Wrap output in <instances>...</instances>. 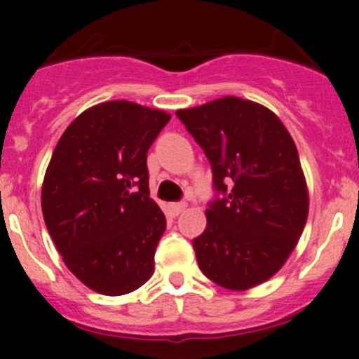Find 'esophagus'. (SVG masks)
<instances>
[{"mask_svg":"<svg viewBox=\"0 0 359 359\" xmlns=\"http://www.w3.org/2000/svg\"><path fill=\"white\" fill-rule=\"evenodd\" d=\"M184 210H186V203H172V205H170V212H172L173 215H179Z\"/></svg>","mask_w":359,"mask_h":359,"instance_id":"esophagus-1","label":"esophagus"}]
</instances>
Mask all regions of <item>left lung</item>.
<instances>
[{
    "label": "left lung",
    "mask_w": 359,
    "mask_h": 359,
    "mask_svg": "<svg viewBox=\"0 0 359 359\" xmlns=\"http://www.w3.org/2000/svg\"><path fill=\"white\" fill-rule=\"evenodd\" d=\"M177 116L205 151L222 194L210 203L206 229L193 240L198 266L227 290L257 287L283 267L309 213L295 142L273 111L240 97Z\"/></svg>",
    "instance_id": "left-lung-1"
}]
</instances>
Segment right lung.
I'll list each match as a JSON object with an SVG mask.
<instances>
[{
    "mask_svg": "<svg viewBox=\"0 0 359 359\" xmlns=\"http://www.w3.org/2000/svg\"><path fill=\"white\" fill-rule=\"evenodd\" d=\"M170 118L109 100L83 111L57 142L43 219L67 269L93 292L125 295L153 276L166 219L149 198L147 151Z\"/></svg>",
    "mask_w": 359,
    "mask_h": 359,
    "instance_id": "obj_1",
    "label": "right lung"
}]
</instances>
